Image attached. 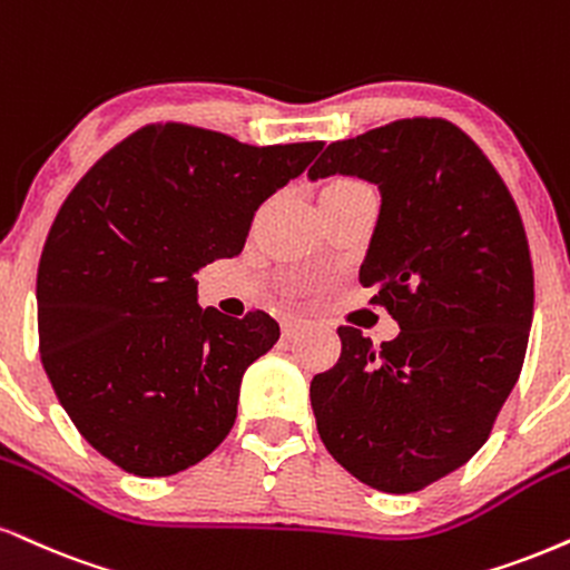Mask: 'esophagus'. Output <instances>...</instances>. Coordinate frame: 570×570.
<instances>
[{
  "mask_svg": "<svg viewBox=\"0 0 570 570\" xmlns=\"http://www.w3.org/2000/svg\"><path fill=\"white\" fill-rule=\"evenodd\" d=\"M305 328H307L305 318H284V321H281V332H284V337H294V334L305 332Z\"/></svg>",
  "mask_w": 570,
  "mask_h": 570,
  "instance_id": "1",
  "label": "esophagus"
}]
</instances>
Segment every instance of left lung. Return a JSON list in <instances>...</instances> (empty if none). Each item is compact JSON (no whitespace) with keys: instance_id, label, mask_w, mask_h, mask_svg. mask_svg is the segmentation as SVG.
Segmentation results:
<instances>
[{"instance_id":"8db88e82","label":"left lung","mask_w":570,"mask_h":570,"mask_svg":"<svg viewBox=\"0 0 570 570\" xmlns=\"http://www.w3.org/2000/svg\"><path fill=\"white\" fill-rule=\"evenodd\" d=\"M361 177L380 215L361 265L401 326L380 347L340 326L311 382L318 435L361 483L411 493L470 462L523 368L533 271L510 190L462 129L403 119L332 142L307 177Z\"/></svg>"}]
</instances>
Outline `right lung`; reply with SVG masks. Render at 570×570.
Listing matches in <instances>:
<instances>
[{
  "label": "right lung",
  "instance_id": "right-lung-1",
  "mask_svg": "<svg viewBox=\"0 0 570 570\" xmlns=\"http://www.w3.org/2000/svg\"><path fill=\"white\" fill-rule=\"evenodd\" d=\"M321 148L150 125L68 194L39 259V353L60 406L121 470L175 475L230 433L244 372L281 328L202 307L196 273L236 257L259 204Z\"/></svg>",
  "mask_w": 570,
  "mask_h": 570
}]
</instances>
